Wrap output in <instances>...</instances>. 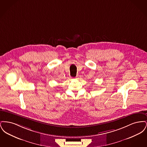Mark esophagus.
Returning <instances> with one entry per match:
<instances>
[{"label": "esophagus", "instance_id": "34e87169", "mask_svg": "<svg viewBox=\"0 0 147 147\" xmlns=\"http://www.w3.org/2000/svg\"><path fill=\"white\" fill-rule=\"evenodd\" d=\"M78 76H77V77H76V79H77V78H78Z\"/></svg>", "mask_w": 147, "mask_h": 147}]
</instances>
